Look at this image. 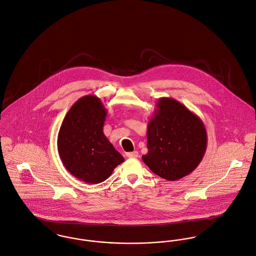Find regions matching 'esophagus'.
I'll use <instances>...</instances> for the list:
<instances>
[{
	"label": "esophagus",
	"mask_w": 256,
	"mask_h": 256,
	"mask_svg": "<svg viewBox=\"0 0 256 256\" xmlns=\"http://www.w3.org/2000/svg\"><path fill=\"white\" fill-rule=\"evenodd\" d=\"M126 156L128 158H138V152H126Z\"/></svg>",
	"instance_id": "34e87169"
}]
</instances>
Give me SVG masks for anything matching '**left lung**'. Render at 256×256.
<instances>
[{"label": "left lung", "mask_w": 256, "mask_h": 256, "mask_svg": "<svg viewBox=\"0 0 256 256\" xmlns=\"http://www.w3.org/2000/svg\"><path fill=\"white\" fill-rule=\"evenodd\" d=\"M147 126L144 164L160 177L180 180L201 162L207 149L202 120L171 98H160Z\"/></svg>", "instance_id": "left-lung-1"}]
</instances>
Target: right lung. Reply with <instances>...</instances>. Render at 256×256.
Instances as JSON below:
<instances>
[{"instance_id":"1","label":"right lung","mask_w":256,"mask_h":256,"mask_svg":"<svg viewBox=\"0 0 256 256\" xmlns=\"http://www.w3.org/2000/svg\"><path fill=\"white\" fill-rule=\"evenodd\" d=\"M107 110L94 96L80 98L70 107L58 134L62 164L76 179L100 184L108 179L124 158L104 134Z\"/></svg>"}]
</instances>
